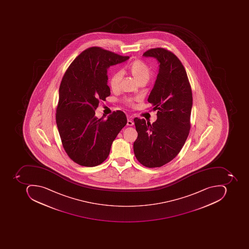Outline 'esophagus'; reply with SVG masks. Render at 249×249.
Returning a JSON list of instances; mask_svg holds the SVG:
<instances>
[{
	"mask_svg": "<svg viewBox=\"0 0 249 249\" xmlns=\"http://www.w3.org/2000/svg\"><path fill=\"white\" fill-rule=\"evenodd\" d=\"M127 125H128V126H132V125H134V122L132 121V119L128 118V120H127Z\"/></svg>",
	"mask_w": 249,
	"mask_h": 249,
	"instance_id": "1",
	"label": "esophagus"
}]
</instances>
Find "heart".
Segmentation results:
<instances>
[{
	"instance_id": "obj_1",
	"label": "heart",
	"mask_w": 249,
	"mask_h": 249,
	"mask_svg": "<svg viewBox=\"0 0 249 249\" xmlns=\"http://www.w3.org/2000/svg\"><path fill=\"white\" fill-rule=\"evenodd\" d=\"M125 70L130 74L138 83L146 84L151 76V70L147 64L141 60H135L125 67ZM122 73L120 71H115L111 74L109 78V85L113 90H117L120 87ZM128 104L132 105V100L130 99H125Z\"/></svg>"
}]
</instances>
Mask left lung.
Masks as SVG:
<instances>
[{"mask_svg":"<svg viewBox=\"0 0 249 249\" xmlns=\"http://www.w3.org/2000/svg\"><path fill=\"white\" fill-rule=\"evenodd\" d=\"M144 57L156 58L159 73L147 101L157 110L153 124L134 119L138 138L134 142L135 157L147 168H159L180 152L190 130L192 93L187 73L178 57L170 51L156 48Z\"/></svg>","mask_w":249,"mask_h":249,"instance_id":"1","label":"left lung"}]
</instances>
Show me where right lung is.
Instances as JSON below:
<instances>
[{
  "label": "right lung",
  "instance_id": "1",
  "mask_svg": "<svg viewBox=\"0 0 249 249\" xmlns=\"http://www.w3.org/2000/svg\"><path fill=\"white\" fill-rule=\"evenodd\" d=\"M128 58L102 48H89L72 61L62 78L56 124L66 153L80 165L102 164L126 125L123 111H114L104 120L95 116V110L111 94L107 69Z\"/></svg>",
  "mask_w": 249,
  "mask_h": 249
}]
</instances>
